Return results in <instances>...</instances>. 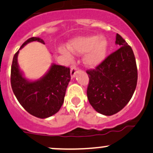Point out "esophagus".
<instances>
[{
  "label": "esophagus",
  "mask_w": 153,
  "mask_h": 153,
  "mask_svg": "<svg viewBox=\"0 0 153 153\" xmlns=\"http://www.w3.org/2000/svg\"><path fill=\"white\" fill-rule=\"evenodd\" d=\"M77 73H78V68L75 66L72 67L71 70H70V76H71V78H75Z\"/></svg>",
  "instance_id": "1"
}]
</instances>
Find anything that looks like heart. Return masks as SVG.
<instances>
[{
  "label": "heart",
  "mask_w": 153,
  "mask_h": 153,
  "mask_svg": "<svg viewBox=\"0 0 153 153\" xmlns=\"http://www.w3.org/2000/svg\"><path fill=\"white\" fill-rule=\"evenodd\" d=\"M108 43L103 36H88L79 37L72 40L68 45L69 50L75 53L86 52L83 58L85 65L89 68H96L105 59ZM60 52L67 57H70L68 51L61 48Z\"/></svg>",
  "instance_id": "heart-1"
}]
</instances>
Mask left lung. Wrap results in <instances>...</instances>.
Here are the masks:
<instances>
[{"label": "left lung", "instance_id": "obj_1", "mask_svg": "<svg viewBox=\"0 0 153 153\" xmlns=\"http://www.w3.org/2000/svg\"><path fill=\"white\" fill-rule=\"evenodd\" d=\"M117 51L96 68L87 70V97L97 112L110 116L122 110L133 96L137 83L135 56L130 46L116 34Z\"/></svg>", "mask_w": 153, "mask_h": 153}]
</instances>
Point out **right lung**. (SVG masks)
I'll return each mask as SVG.
<instances>
[{
	"label": "right lung",
	"instance_id": "obj_1",
	"mask_svg": "<svg viewBox=\"0 0 153 153\" xmlns=\"http://www.w3.org/2000/svg\"><path fill=\"white\" fill-rule=\"evenodd\" d=\"M38 41L45 44L43 39L33 37L22 45L13 58L11 84L15 97L27 112L39 118L55 115L63 105L65 92L70 80V68L52 63L41 78L30 80L25 77L18 64L19 51L27 44Z\"/></svg>",
	"mask_w": 153,
	"mask_h": 153
}]
</instances>
